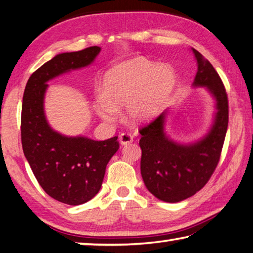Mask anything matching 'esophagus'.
Listing matches in <instances>:
<instances>
[{"label":"esophagus","instance_id":"esophagus-1","mask_svg":"<svg viewBox=\"0 0 253 253\" xmlns=\"http://www.w3.org/2000/svg\"><path fill=\"white\" fill-rule=\"evenodd\" d=\"M119 141H120L122 145H126L133 142V137L128 134V133H122V134L119 136Z\"/></svg>","mask_w":253,"mask_h":253}]
</instances>
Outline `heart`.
<instances>
[{"instance_id": "b5f03b06", "label": "heart", "mask_w": 253, "mask_h": 253, "mask_svg": "<svg viewBox=\"0 0 253 253\" xmlns=\"http://www.w3.org/2000/svg\"><path fill=\"white\" fill-rule=\"evenodd\" d=\"M175 84V74L169 66H157L144 58L123 61L104 75L96 110L104 121L116 122L118 109L125 107L127 122H145L160 110Z\"/></svg>"}]
</instances>
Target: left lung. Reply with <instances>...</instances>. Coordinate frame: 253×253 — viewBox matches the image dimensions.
<instances>
[{
    "label": "left lung",
    "mask_w": 253,
    "mask_h": 253,
    "mask_svg": "<svg viewBox=\"0 0 253 253\" xmlns=\"http://www.w3.org/2000/svg\"><path fill=\"white\" fill-rule=\"evenodd\" d=\"M197 61L193 87L206 88L215 101L211 126L201 139L179 143L166 134L168 109L140 130L141 175L160 201L178 203L201 190L219 162L228 127V98L220 77L205 57L192 48Z\"/></svg>",
    "instance_id": "8db88e82"
}]
</instances>
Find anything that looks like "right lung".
<instances>
[{"label":"right lung","mask_w":253,"mask_h":253,"mask_svg":"<svg viewBox=\"0 0 253 253\" xmlns=\"http://www.w3.org/2000/svg\"><path fill=\"white\" fill-rule=\"evenodd\" d=\"M98 46L56 55L33 74L22 104V146L37 182L56 201L77 206L93 198L101 188L106 168L119 150L118 136L94 141L84 135L67 136L55 131L46 119L47 83L71 70L91 65Z\"/></svg>","instance_id":"right-lung-1"}]
</instances>
